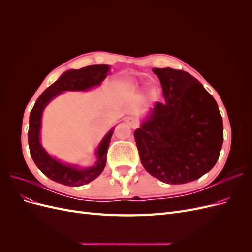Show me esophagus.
<instances>
[{"label":"esophagus","instance_id":"obj_1","mask_svg":"<svg viewBox=\"0 0 252 252\" xmlns=\"http://www.w3.org/2000/svg\"><path fill=\"white\" fill-rule=\"evenodd\" d=\"M126 123L130 126L131 128H138L139 127V122L138 121H135L134 119H132V118H126Z\"/></svg>","mask_w":252,"mask_h":252}]
</instances>
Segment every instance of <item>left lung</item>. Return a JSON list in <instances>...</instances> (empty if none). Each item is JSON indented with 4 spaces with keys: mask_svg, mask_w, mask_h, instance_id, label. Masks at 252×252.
<instances>
[{
    "mask_svg": "<svg viewBox=\"0 0 252 252\" xmlns=\"http://www.w3.org/2000/svg\"><path fill=\"white\" fill-rule=\"evenodd\" d=\"M165 103L157 102L134 131L141 162L152 177L167 184L200 179L216 165L224 139L218 104L191 74L154 68Z\"/></svg>",
    "mask_w": 252,
    "mask_h": 252,
    "instance_id": "8db88e82",
    "label": "left lung"
}]
</instances>
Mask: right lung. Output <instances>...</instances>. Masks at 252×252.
I'll return each mask as SVG.
<instances>
[{
  "label": "right lung",
  "mask_w": 252,
  "mask_h": 252,
  "mask_svg": "<svg viewBox=\"0 0 252 252\" xmlns=\"http://www.w3.org/2000/svg\"><path fill=\"white\" fill-rule=\"evenodd\" d=\"M109 70L108 65H91L78 70H68L60 79L50 85L37 98L29 117L28 144L29 151L35 165L46 177L60 184L70 187H78L96 179L104 170L107 159V151L113 130L106 134L96 150L97 162L86 169H78L74 166H68L58 162L44 150L40 143V129L42 112L46 105L65 90H86L100 85Z\"/></svg>",
  "instance_id": "add662e5"
}]
</instances>
